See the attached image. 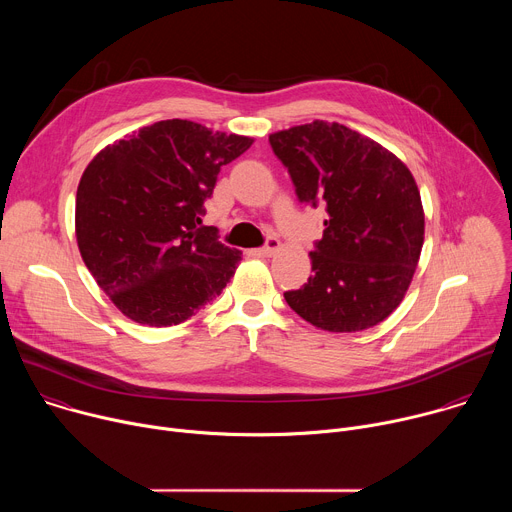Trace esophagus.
Returning <instances> with one entry per match:
<instances>
[{
  "label": "esophagus",
  "mask_w": 512,
  "mask_h": 512,
  "mask_svg": "<svg viewBox=\"0 0 512 512\" xmlns=\"http://www.w3.org/2000/svg\"><path fill=\"white\" fill-rule=\"evenodd\" d=\"M281 247V243H279V239H275V237H269L267 241H265V245L261 247V249H257V255H261V257H271L277 249Z\"/></svg>",
  "instance_id": "1"
}]
</instances>
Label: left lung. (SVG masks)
Here are the masks:
<instances>
[{
	"mask_svg": "<svg viewBox=\"0 0 512 512\" xmlns=\"http://www.w3.org/2000/svg\"><path fill=\"white\" fill-rule=\"evenodd\" d=\"M300 202L326 206L310 253L314 275L283 298L328 332L383 322L403 300L423 247V206L407 166L340 123L314 121L269 135Z\"/></svg>",
	"mask_w": 512,
	"mask_h": 512,
	"instance_id": "left-lung-1",
	"label": "left lung"
}]
</instances>
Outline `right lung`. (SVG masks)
<instances>
[{
    "label": "right lung",
    "mask_w": 512,
    "mask_h": 512,
    "mask_svg": "<svg viewBox=\"0 0 512 512\" xmlns=\"http://www.w3.org/2000/svg\"><path fill=\"white\" fill-rule=\"evenodd\" d=\"M186 119L141 127L99 152L77 190L85 265L133 322L176 326L221 296L241 251L202 227L218 172L251 148Z\"/></svg>",
    "instance_id": "1"
}]
</instances>
